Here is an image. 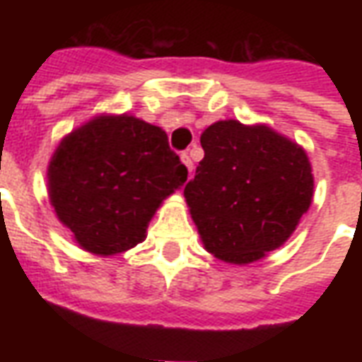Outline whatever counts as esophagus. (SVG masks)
Instances as JSON below:
<instances>
[{"mask_svg":"<svg viewBox=\"0 0 362 362\" xmlns=\"http://www.w3.org/2000/svg\"><path fill=\"white\" fill-rule=\"evenodd\" d=\"M180 158H182V163L186 165V168H188V173L192 174V170H194V163H192V158H189L188 153H182Z\"/></svg>","mask_w":362,"mask_h":362,"instance_id":"esophagus-1","label":"esophagus"}]
</instances>
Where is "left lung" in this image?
Segmentation results:
<instances>
[{
  "mask_svg": "<svg viewBox=\"0 0 362 362\" xmlns=\"http://www.w3.org/2000/svg\"><path fill=\"white\" fill-rule=\"evenodd\" d=\"M199 141L205 157L184 196L205 250L244 266L287 243L314 194L303 147L236 119L215 122Z\"/></svg>",
  "mask_w": 362,
  "mask_h": 362,
  "instance_id": "8db88e82",
  "label": "left lung"
}]
</instances>
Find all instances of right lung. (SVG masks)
<instances>
[{"label": "right lung", "instance_id": "1", "mask_svg": "<svg viewBox=\"0 0 362 362\" xmlns=\"http://www.w3.org/2000/svg\"><path fill=\"white\" fill-rule=\"evenodd\" d=\"M186 178L160 127L127 114L96 116L54 151L48 194L83 250L116 256L141 243L158 205Z\"/></svg>", "mask_w": 362, "mask_h": 362}]
</instances>
